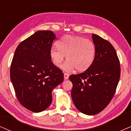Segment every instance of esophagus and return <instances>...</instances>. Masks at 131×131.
<instances>
[{"instance_id": "34e87169", "label": "esophagus", "mask_w": 131, "mask_h": 131, "mask_svg": "<svg viewBox=\"0 0 131 131\" xmlns=\"http://www.w3.org/2000/svg\"><path fill=\"white\" fill-rule=\"evenodd\" d=\"M69 78V74L67 73H64V80H67Z\"/></svg>"}]
</instances>
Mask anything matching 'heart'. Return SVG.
I'll return each instance as SVG.
<instances>
[{"label": "heart", "mask_w": 131, "mask_h": 131, "mask_svg": "<svg viewBox=\"0 0 131 131\" xmlns=\"http://www.w3.org/2000/svg\"><path fill=\"white\" fill-rule=\"evenodd\" d=\"M58 48L50 49V57L56 67H60L66 56V70L76 68L83 72L91 66L95 59L96 48L92 41L80 36H66L57 43Z\"/></svg>", "instance_id": "heart-1"}]
</instances>
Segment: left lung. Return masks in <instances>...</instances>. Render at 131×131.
Returning <instances> with one entry per match:
<instances>
[{
  "instance_id": "obj_1",
  "label": "left lung",
  "mask_w": 131,
  "mask_h": 131,
  "mask_svg": "<svg viewBox=\"0 0 131 131\" xmlns=\"http://www.w3.org/2000/svg\"><path fill=\"white\" fill-rule=\"evenodd\" d=\"M95 59L88 69L69 79L72 83L71 96L77 110L88 115L100 113L113 98L120 77V61L110 42L92 36Z\"/></svg>"
}]
</instances>
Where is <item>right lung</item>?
I'll return each instance as SVG.
<instances>
[{
  "instance_id": "add662e5",
  "label": "right lung",
  "mask_w": 131,
  "mask_h": 131,
  "mask_svg": "<svg viewBox=\"0 0 131 131\" xmlns=\"http://www.w3.org/2000/svg\"><path fill=\"white\" fill-rule=\"evenodd\" d=\"M56 39L51 31H38L15 51L10 78L16 97L31 111L45 110L52 102V91L63 81L61 69L53 64L50 49Z\"/></svg>"
}]
</instances>
